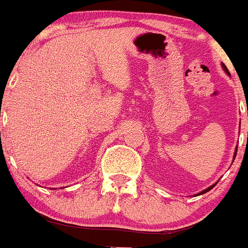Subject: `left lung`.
Masks as SVG:
<instances>
[{
  "label": "left lung",
  "mask_w": 248,
  "mask_h": 248,
  "mask_svg": "<svg viewBox=\"0 0 248 248\" xmlns=\"http://www.w3.org/2000/svg\"><path fill=\"white\" fill-rule=\"evenodd\" d=\"M223 69H225V70H226V73H227V74H228V70H227V67H226V66H225V65H223ZM236 154H237V149H236V153H234V156H236ZM215 186H216V185H213V186H211V187H208V188H207V189L202 190V192H201V193H200V194H203V193H206V192H208V190H211V189H212V188H213V187H215Z\"/></svg>",
  "instance_id": "1"
}]
</instances>
